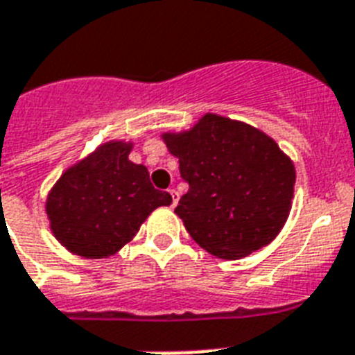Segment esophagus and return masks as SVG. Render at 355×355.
Here are the masks:
<instances>
[{
  "mask_svg": "<svg viewBox=\"0 0 355 355\" xmlns=\"http://www.w3.org/2000/svg\"><path fill=\"white\" fill-rule=\"evenodd\" d=\"M168 194L172 196V207H175V205H178V200H180V192L175 191V189H170V191H168Z\"/></svg>",
  "mask_w": 355,
  "mask_h": 355,
  "instance_id": "34e87169",
  "label": "esophagus"
}]
</instances>
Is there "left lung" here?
Returning <instances> with one entry per match:
<instances>
[{
  "label": "left lung",
  "mask_w": 355,
  "mask_h": 355,
  "mask_svg": "<svg viewBox=\"0 0 355 355\" xmlns=\"http://www.w3.org/2000/svg\"><path fill=\"white\" fill-rule=\"evenodd\" d=\"M163 139L189 183L175 214L200 248L242 258L279 234L291 209L295 168L273 139L212 113L191 132Z\"/></svg>",
  "instance_id": "1"
}]
</instances>
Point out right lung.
Here are the masks:
<instances>
[{
	"mask_svg": "<svg viewBox=\"0 0 355 355\" xmlns=\"http://www.w3.org/2000/svg\"><path fill=\"white\" fill-rule=\"evenodd\" d=\"M132 144H102L58 180L47 198L56 240L71 253L104 258L137 234L141 223L172 196L150 183L146 166L128 159Z\"/></svg>",
	"mask_w": 355,
	"mask_h": 355,
	"instance_id": "obj_1",
	"label": "right lung"
}]
</instances>
